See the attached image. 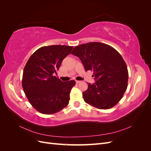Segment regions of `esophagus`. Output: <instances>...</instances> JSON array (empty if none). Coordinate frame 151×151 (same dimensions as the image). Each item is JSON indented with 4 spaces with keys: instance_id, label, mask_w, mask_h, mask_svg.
I'll list each match as a JSON object with an SVG mask.
<instances>
[{
    "instance_id": "34e87169",
    "label": "esophagus",
    "mask_w": 151,
    "mask_h": 151,
    "mask_svg": "<svg viewBox=\"0 0 151 151\" xmlns=\"http://www.w3.org/2000/svg\"><path fill=\"white\" fill-rule=\"evenodd\" d=\"M76 84H79V83H81V81H76Z\"/></svg>"
}]
</instances>
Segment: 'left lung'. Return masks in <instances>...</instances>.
<instances>
[{"instance_id":"1","label":"left lung","mask_w":151,"mask_h":151,"mask_svg":"<svg viewBox=\"0 0 151 151\" xmlns=\"http://www.w3.org/2000/svg\"><path fill=\"white\" fill-rule=\"evenodd\" d=\"M78 57L85 70L93 72L96 83H88L83 93L84 101L98 109L111 108L123 98L129 72L121 55L108 45L99 42L82 44L71 53Z\"/></svg>"}]
</instances>
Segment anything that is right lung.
I'll return each instance as SVG.
<instances>
[{"mask_svg": "<svg viewBox=\"0 0 151 151\" xmlns=\"http://www.w3.org/2000/svg\"><path fill=\"white\" fill-rule=\"evenodd\" d=\"M73 47L51 45L41 47L28 59L24 68L22 86L29 102L41 113L50 115L65 108L74 80L62 82L57 74L62 60Z\"/></svg>", "mask_w": 151, "mask_h": 151, "instance_id": "obj_1", "label": "right lung"}]
</instances>
